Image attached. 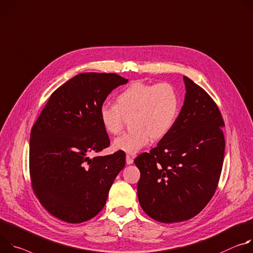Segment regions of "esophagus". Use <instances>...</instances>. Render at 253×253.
<instances>
[{
	"instance_id": "1",
	"label": "esophagus",
	"mask_w": 253,
	"mask_h": 253,
	"mask_svg": "<svg viewBox=\"0 0 253 253\" xmlns=\"http://www.w3.org/2000/svg\"><path fill=\"white\" fill-rule=\"evenodd\" d=\"M126 162L127 165H131V164L133 163V160H132V158H131L130 156L126 155Z\"/></svg>"
}]
</instances>
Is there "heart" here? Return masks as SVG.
I'll use <instances>...</instances> for the list:
<instances>
[{
    "mask_svg": "<svg viewBox=\"0 0 253 253\" xmlns=\"http://www.w3.org/2000/svg\"><path fill=\"white\" fill-rule=\"evenodd\" d=\"M180 108V95L172 84L133 81L117 95L116 105L99 108V120L107 133L118 134L130 119L132 130L116 138L112 149L134 155L174 128Z\"/></svg>",
    "mask_w": 253,
    "mask_h": 253,
    "instance_id": "obj_1",
    "label": "heart"
}]
</instances>
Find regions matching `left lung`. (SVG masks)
<instances>
[{
  "label": "left lung",
  "mask_w": 253,
  "mask_h": 253,
  "mask_svg": "<svg viewBox=\"0 0 253 253\" xmlns=\"http://www.w3.org/2000/svg\"><path fill=\"white\" fill-rule=\"evenodd\" d=\"M184 104L174 128L134 160L141 172L137 198L163 223L193 218L213 197L225 150L224 122L209 94L184 76Z\"/></svg>",
  "instance_id": "1"
}]
</instances>
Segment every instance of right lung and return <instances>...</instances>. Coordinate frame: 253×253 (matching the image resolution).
I'll use <instances>...</instances> for the list:
<instances>
[{
    "instance_id": "add662e5",
    "label": "right lung",
    "mask_w": 253,
    "mask_h": 253,
    "mask_svg": "<svg viewBox=\"0 0 253 253\" xmlns=\"http://www.w3.org/2000/svg\"><path fill=\"white\" fill-rule=\"evenodd\" d=\"M126 79L116 73H80L50 96L30 134L32 188L43 207L67 223H81L104 207L125 168L126 154L90 159L109 146L99 108Z\"/></svg>"
}]
</instances>
